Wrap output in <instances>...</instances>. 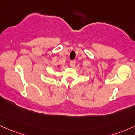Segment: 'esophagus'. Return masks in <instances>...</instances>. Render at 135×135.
Here are the masks:
<instances>
[{"mask_svg":"<svg viewBox=\"0 0 135 135\" xmlns=\"http://www.w3.org/2000/svg\"><path fill=\"white\" fill-rule=\"evenodd\" d=\"M75 64H76V61H70V66H71L72 68L74 67V66H75Z\"/></svg>","mask_w":135,"mask_h":135,"instance_id":"esophagus-1","label":"esophagus"}]
</instances>
